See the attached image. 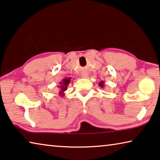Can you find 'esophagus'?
<instances>
[{
	"label": "esophagus",
	"mask_w": 160,
	"mask_h": 160,
	"mask_svg": "<svg viewBox=\"0 0 160 160\" xmlns=\"http://www.w3.org/2000/svg\"><path fill=\"white\" fill-rule=\"evenodd\" d=\"M81 76H82V78H87L88 77V74L87 72H82Z\"/></svg>",
	"instance_id": "34e87169"
}]
</instances>
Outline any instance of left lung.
<instances>
[{
	"instance_id": "8db88e82",
	"label": "left lung",
	"mask_w": 160,
	"mask_h": 160,
	"mask_svg": "<svg viewBox=\"0 0 160 160\" xmlns=\"http://www.w3.org/2000/svg\"><path fill=\"white\" fill-rule=\"evenodd\" d=\"M98 85L100 86V87H101L102 88H104V87H105V82H104V81H100V82H99V84H98Z\"/></svg>"
}]
</instances>
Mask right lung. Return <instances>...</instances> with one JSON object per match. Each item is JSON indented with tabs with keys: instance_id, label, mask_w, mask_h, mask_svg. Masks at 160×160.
Here are the masks:
<instances>
[{
	"instance_id": "obj_1",
	"label": "right lung",
	"mask_w": 160,
	"mask_h": 160,
	"mask_svg": "<svg viewBox=\"0 0 160 160\" xmlns=\"http://www.w3.org/2000/svg\"><path fill=\"white\" fill-rule=\"evenodd\" d=\"M71 78H65L63 79L61 82H60L59 84L60 85L58 86V88H60V91H59V95L60 97H63L65 95V92L68 89V86L69 85V83L70 82Z\"/></svg>"
}]
</instances>
